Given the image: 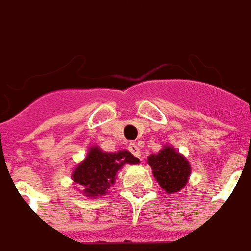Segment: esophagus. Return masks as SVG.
<instances>
[{
  "mask_svg": "<svg viewBox=\"0 0 251 251\" xmlns=\"http://www.w3.org/2000/svg\"><path fill=\"white\" fill-rule=\"evenodd\" d=\"M128 150H129V151H131V153L133 154L135 157H137V158L141 157V151H140V148H138L136 144H131V145L128 146Z\"/></svg>",
  "mask_w": 251,
  "mask_h": 251,
  "instance_id": "1",
  "label": "esophagus"
}]
</instances>
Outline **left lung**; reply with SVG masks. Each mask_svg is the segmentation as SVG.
I'll return each mask as SVG.
<instances>
[{"mask_svg":"<svg viewBox=\"0 0 251 251\" xmlns=\"http://www.w3.org/2000/svg\"><path fill=\"white\" fill-rule=\"evenodd\" d=\"M148 164L151 167L154 177L166 193H177L189 181L192 172L189 160L176 151L174 146L164 145L157 154L149 155Z\"/></svg>","mask_w":251,"mask_h":251,"instance_id":"left-lung-1","label":"left lung"}]
</instances>
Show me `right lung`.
<instances>
[{
  "label": "right lung",
  "mask_w": 251,
  "mask_h": 251,
  "mask_svg": "<svg viewBox=\"0 0 251 251\" xmlns=\"http://www.w3.org/2000/svg\"><path fill=\"white\" fill-rule=\"evenodd\" d=\"M138 162L128 150L107 153L100 146H91L87 157L74 168L71 179L85 197H102L114 185L118 172L124 164H137Z\"/></svg>",
  "instance_id": "1"
}]
</instances>
